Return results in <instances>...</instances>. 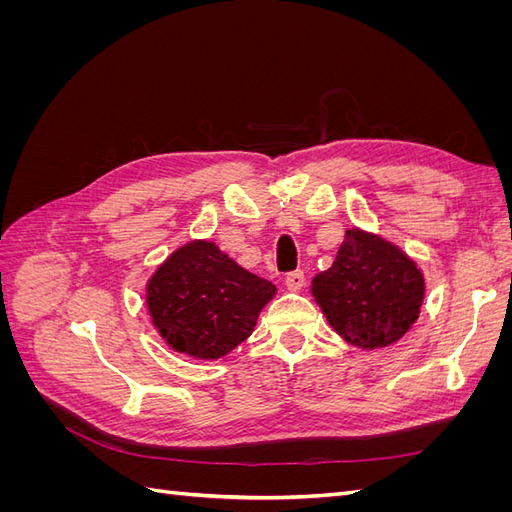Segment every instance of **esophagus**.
Segmentation results:
<instances>
[{"mask_svg": "<svg viewBox=\"0 0 512 512\" xmlns=\"http://www.w3.org/2000/svg\"><path fill=\"white\" fill-rule=\"evenodd\" d=\"M305 286V275L303 271H292L286 275V288L292 292H299Z\"/></svg>", "mask_w": 512, "mask_h": 512, "instance_id": "esophagus-1", "label": "esophagus"}]
</instances>
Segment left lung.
I'll return each instance as SVG.
<instances>
[{
    "label": "left lung",
    "mask_w": 512,
    "mask_h": 512,
    "mask_svg": "<svg viewBox=\"0 0 512 512\" xmlns=\"http://www.w3.org/2000/svg\"><path fill=\"white\" fill-rule=\"evenodd\" d=\"M312 294L337 335L374 350L395 344L416 322L425 277L395 243L348 228L333 265L314 277Z\"/></svg>",
    "instance_id": "obj_1"
}]
</instances>
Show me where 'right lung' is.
<instances>
[{
  "instance_id": "right-lung-1",
  "label": "right lung",
  "mask_w": 512,
  "mask_h": 512,
  "mask_svg": "<svg viewBox=\"0 0 512 512\" xmlns=\"http://www.w3.org/2000/svg\"><path fill=\"white\" fill-rule=\"evenodd\" d=\"M275 294L213 241H190L170 254L147 282V309L175 352L215 361L252 335Z\"/></svg>"
}]
</instances>
